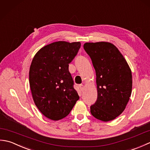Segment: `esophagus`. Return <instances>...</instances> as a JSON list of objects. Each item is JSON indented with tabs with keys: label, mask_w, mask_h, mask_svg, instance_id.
<instances>
[{
	"label": "esophagus",
	"mask_w": 150,
	"mask_h": 150,
	"mask_svg": "<svg viewBox=\"0 0 150 150\" xmlns=\"http://www.w3.org/2000/svg\"><path fill=\"white\" fill-rule=\"evenodd\" d=\"M79 86V88H80V90L81 91H83V90H84V85L83 84H80Z\"/></svg>",
	"instance_id": "34e87169"
}]
</instances>
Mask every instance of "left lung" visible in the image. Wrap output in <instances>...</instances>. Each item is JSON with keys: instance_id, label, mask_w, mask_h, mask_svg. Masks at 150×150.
I'll return each mask as SVG.
<instances>
[{"instance_id": "obj_1", "label": "left lung", "mask_w": 150, "mask_h": 150, "mask_svg": "<svg viewBox=\"0 0 150 150\" xmlns=\"http://www.w3.org/2000/svg\"><path fill=\"white\" fill-rule=\"evenodd\" d=\"M84 49L96 73L97 99L90 106L92 115L107 122L125 110L132 90V75L123 55L113 44L86 42Z\"/></svg>"}]
</instances>
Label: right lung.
I'll list each match as a JSON object with an SVG mask.
<instances>
[{
  "mask_svg": "<svg viewBox=\"0 0 150 150\" xmlns=\"http://www.w3.org/2000/svg\"><path fill=\"white\" fill-rule=\"evenodd\" d=\"M81 46L80 42H53L42 47L31 62L29 81L34 103L51 120L68 115L79 100L68 67Z\"/></svg>",
  "mask_w": 150,
  "mask_h": 150,
  "instance_id": "right-lung-1",
  "label": "right lung"
}]
</instances>
